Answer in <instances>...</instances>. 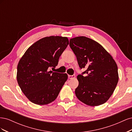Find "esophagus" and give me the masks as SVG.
<instances>
[{
	"label": "esophagus",
	"mask_w": 132,
	"mask_h": 132,
	"mask_svg": "<svg viewBox=\"0 0 132 132\" xmlns=\"http://www.w3.org/2000/svg\"><path fill=\"white\" fill-rule=\"evenodd\" d=\"M75 78V75H68V78L69 79H73Z\"/></svg>",
	"instance_id": "obj_1"
}]
</instances>
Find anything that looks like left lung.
<instances>
[{"label":"left lung","instance_id":"1","mask_svg":"<svg viewBox=\"0 0 132 132\" xmlns=\"http://www.w3.org/2000/svg\"><path fill=\"white\" fill-rule=\"evenodd\" d=\"M69 46L79 67L86 70L78 75L75 93L85 104L97 106L110 98L118 81V67L111 55L100 44L85 36L70 39ZM86 73V76L82 74Z\"/></svg>","mask_w":132,"mask_h":132}]
</instances>
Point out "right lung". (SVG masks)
I'll list each match as a JSON object with an SVG mask.
<instances>
[{
    "mask_svg": "<svg viewBox=\"0 0 132 132\" xmlns=\"http://www.w3.org/2000/svg\"><path fill=\"white\" fill-rule=\"evenodd\" d=\"M69 45L67 37L42 38L28 48L17 67V81L22 93L35 104L45 105L57 97L68 79L66 73L53 72Z\"/></svg>",
    "mask_w": 132,
    "mask_h": 132,
    "instance_id": "obj_1",
    "label": "right lung"
}]
</instances>
